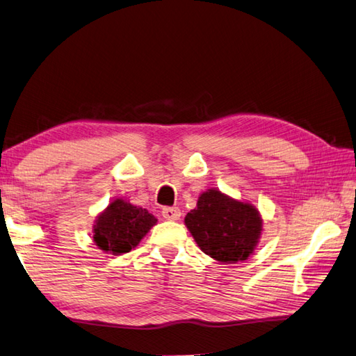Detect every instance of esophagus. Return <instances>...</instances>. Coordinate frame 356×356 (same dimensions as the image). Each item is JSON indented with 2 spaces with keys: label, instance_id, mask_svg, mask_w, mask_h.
<instances>
[{
  "label": "esophagus",
  "instance_id": "34e87169",
  "mask_svg": "<svg viewBox=\"0 0 356 356\" xmlns=\"http://www.w3.org/2000/svg\"><path fill=\"white\" fill-rule=\"evenodd\" d=\"M162 216H163L165 220H168V221L179 220L180 209L176 208V206H172V208H171V206H167V208L162 209Z\"/></svg>",
  "mask_w": 356,
  "mask_h": 356
}]
</instances>
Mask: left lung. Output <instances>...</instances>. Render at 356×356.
<instances>
[{"mask_svg":"<svg viewBox=\"0 0 356 356\" xmlns=\"http://www.w3.org/2000/svg\"><path fill=\"white\" fill-rule=\"evenodd\" d=\"M185 225L202 252L222 264L245 261L253 253L262 230L258 209L234 200L218 189L198 197L197 208L186 213Z\"/></svg>","mask_w":356,"mask_h":356,"instance_id":"left-lung-1","label":"left lung"}]
</instances>
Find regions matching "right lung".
I'll use <instances>...</instances> for the list:
<instances>
[{"mask_svg": "<svg viewBox=\"0 0 356 356\" xmlns=\"http://www.w3.org/2000/svg\"><path fill=\"white\" fill-rule=\"evenodd\" d=\"M156 220L150 212L118 198L98 216L94 226V241L112 254L127 253L139 244Z\"/></svg>", "mask_w": 356, "mask_h": 356, "instance_id": "add662e5", "label": "right lung"}]
</instances>
